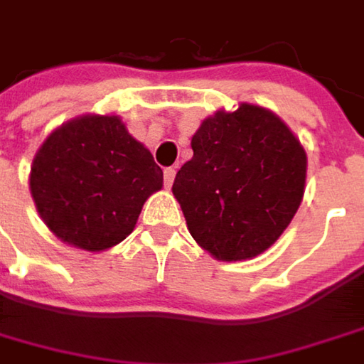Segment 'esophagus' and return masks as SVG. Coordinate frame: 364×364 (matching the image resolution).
Here are the masks:
<instances>
[{
    "label": "esophagus",
    "mask_w": 364,
    "mask_h": 364,
    "mask_svg": "<svg viewBox=\"0 0 364 364\" xmlns=\"http://www.w3.org/2000/svg\"><path fill=\"white\" fill-rule=\"evenodd\" d=\"M175 175H177V171H175L173 166L164 168V185H166V187H171V185H173V181H175Z\"/></svg>",
    "instance_id": "obj_1"
}]
</instances>
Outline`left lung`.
Instances as JSON below:
<instances>
[{
  "label": "left lung",
  "mask_w": 364,
  "mask_h": 364,
  "mask_svg": "<svg viewBox=\"0 0 364 364\" xmlns=\"http://www.w3.org/2000/svg\"><path fill=\"white\" fill-rule=\"evenodd\" d=\"M191 150L173 183L191 237L225 262L266 251L305 193L307 156L299 139L274 113L241 105L205 119Z\"/></svg>",
  "instance_id": "8db88e82"
}]
</instances>
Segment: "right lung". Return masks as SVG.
I'll return each mask as SVG.
<instances>
[{
	"label": "right lung",
	"instance_id": "obj_1",
	"mask_svg": "<svg viewBox=\"0 0 364 364\" xmlns=\"http://www.w3.org/2000/svg\"><path fill=\"white\" fill-rule=\"evenodd\" d=\"M161 187L162 168L115 115L61 125L45 139L31 171V193L45 225L88 251L121 243Z\"/></svg>",
	"mask_w": 364,
	"mask_h": 364
}]
</instances>
